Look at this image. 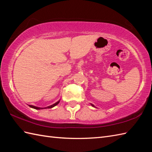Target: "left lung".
I'll use <instances>...</instances> for the list:
<instances>
[{"label": "left lung", "mask_w": 152, "mask_h": 152, "mask_svg": "<svg viewBox=\"0 0 152 152\" xmlns=\"http://www.w3.org/2000/svg\"><path fill=\"white\" fill-rule=\"evenodd\" d=\"M91 105H92L93 106H94V105H93V104H91Z\"/></svg>", "instance_id": "left-lung-1"}]
</instances>
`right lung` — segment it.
Listing matches in <instances>:
<instances>
[{
	"instance_id": "obj_1",
	"label": "right lung",
	"mask_w": 152,
	"mask_h": 152,
	"mask_svg": "<svg viewBox=\"0 0 152 152\" xmlns=\"http://www.w3.org/2000/svg\"><path fill=\"white\" fill-rule=\"evenodd\" d=\"M59 101H57V102L55 103V104H52V105H51V106H47V107H45V108H40V107H37V106H33V105H28V106H29L31 108H33L37 109V110H40V109H44V108H51L54 107L55 106H56V105H57L58 104H59Z\"/></svg>"
}]
</instances>
